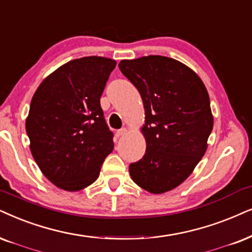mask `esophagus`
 <instances>
[{
    "instance_id": "obj_1",
    "label": "esophagus",
    "mask_w": 252,
    "mask_h": 252,
    "mask_svg": "<svg viewBox=\"0 0 252 252\" xmlns=\"http://www.w3.org/2000/svg\"><path fill=\"white\" fill-rule=\"evenodd\" d=\"M126 131H128V130H126V128H122V129H120V130H117V132H116V135L117 136H123V135H126Z\"/></svg>"
}]
</instances>
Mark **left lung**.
<instances>
[{
    "label": "left lung",
    "instance_id": "1",
    "mask_svg": "<svg viewBox=\"0 0 252 252\" xmlns=\"http://www.w3.org/2000/svg\"><path fill=\"white\" fill-rule=\"evenodd\" d=\"M119 67L138 89L145 111V155L129 173L150 193L168 192L190 176L208 146L214 124L208 92L193 69L168 57L121 60Z\"/></svg>",
    "mask_w": 252,
    "mask_h": 252
}]
</instances>
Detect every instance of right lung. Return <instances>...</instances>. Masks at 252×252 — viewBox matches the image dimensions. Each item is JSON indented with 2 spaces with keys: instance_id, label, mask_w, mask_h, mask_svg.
Listing matches in <instances>:
<instances>
[{
  "instance_id": "obj_1",
  "label": "right lung",
  "mask_w": 252,
  "mask_h": 252,
  "mask_svg": "<svg viewBox=\"0 0 252 252\" xmlns=\"http://www.w3.org/2000/svg\"><path fill=\"white\" fill-rule=\"evenodd\" d=\"M115 66L104 57L71 60L34 92L25 122L31 154L41 173L63 190L93 184L113 151L100 97Z\"/></svg>"
}]
</instances>
